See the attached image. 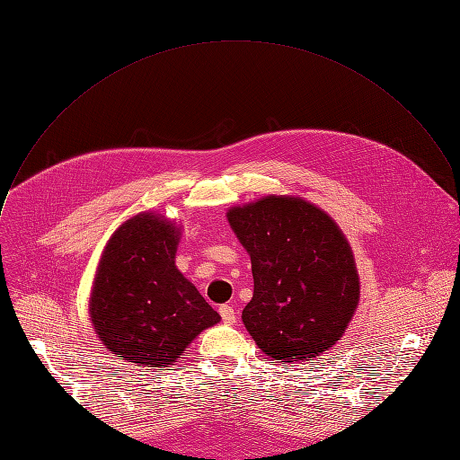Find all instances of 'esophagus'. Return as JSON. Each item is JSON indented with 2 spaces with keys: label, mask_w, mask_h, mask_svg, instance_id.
<instances>
[{
  "label": "esophagus",
  "mask_w": 460,
  "mask_h": 460,
  "mask_svg": "<svg viewBox=\"0 0 460 460\" xmlns=\"http://www.w3.org/2000/svg\"><path fill=\"white\" fill-rule=\"evenodd\" d=\"M218 311H220V316H222L224 323L233 325V323L236 322V313H234V309L231 307V305H222V307H220Z\"/></svg>",
  "instance_id": "34e87169"
}]
</instances>
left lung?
I'll return each mask as SVG.
<instances>
[{
	"label": "left lung",
	"mask_w": 460,
	"mask_h": 460,
	"mask_svg": "<svg viewBox=\"0 0 460 460\" xmlns=\"http://www.w3.org/2000/svg\"><path fill=\"white\" fill-rule=\"evenodd\" d=\"M227 220L252 257L253 297L242 322L283 364L311 360L341 341L358 305L353 252L327 212L290 196L233 207Z\"/></svg>",
	"instance_id": "left-lung-1"
}]
</instances>
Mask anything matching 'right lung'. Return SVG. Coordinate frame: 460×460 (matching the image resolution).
<instances>
[{"mask_svg":"<svg viewBox=\"0 0 460 460\" xmlns=\"http://www.w3.org/2000/svg\"><path fill=\"white\" fill-rule=\"evenodd\" d=\"M177 243L173 222L142 212L105 246L88 307L102 344L121 360L168 368L203 329L220 322L175 268Z\"/></svg>","mask_w":460,"mask_h":460,"instance_id":"add662e5","label":"right lung"}]
</instances>
